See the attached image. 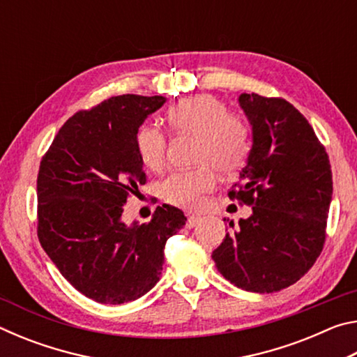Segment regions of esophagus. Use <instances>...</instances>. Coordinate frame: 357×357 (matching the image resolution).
<instances>
[{
    "label": "esophagus",
    "instance_id": "esophagus-1",
    "mask_svg": "<svg viewBox=\"0 0 357 357\" xmlns=\"http://www.w3.org/2000/svg\"><path fill=\"white\" fill-rule=\"evenodd\" d=\"M200 220H202V217H200V215H189V217H187L185 227H187V228H193V227H195L197 223L200 222Z\"/></svg>",
    "mask_w": 357,
    "mask_h": 357
}]
</instances>
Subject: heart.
I'll return each instance as SVG.
<instances>
[{"instance_id": "heart-1", "label": "heart", "mask_w": 357, "mask_h": 357, "mask_svg": "<svg viewBox=\"0 0 357 357\" xmlns=\"http://www.w3.org/2000/svg\"><path fill=\"white\" fill-rule=\"evenodd\" d=\"M170 128L178 134L197 135L195 160L192 170L173 173L162 185L168 203L184 209H197L204 195L214 189L217 171L231 174L239 170L249 154V128L236 114L227 113L219 99L208 94L179 100L167 113ZM135 144L144 167L160 172L167 162V137L162 129L144 124L137 132Z\"/></svg>"}]
</instances>
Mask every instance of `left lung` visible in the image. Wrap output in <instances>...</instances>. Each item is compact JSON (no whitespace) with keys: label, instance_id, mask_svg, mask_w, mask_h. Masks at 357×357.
<instances>
[{"label":"left lung","instance_id":"8db88e82","mask_svg":"<svg viewBox=\"0 0 357 357\" xmlns=\"http://www.w3.org/2000/svg\"><path fill=\"white\" fill-rule=\"evenodd\" d=\"M252 148L231 198L252 206L213 252L234 287L274 293L298 282L323 250L332 172L313 128L285 99L241 94Z\"/></svg>","mask_w":357,"mask_h":357}]
</instances>
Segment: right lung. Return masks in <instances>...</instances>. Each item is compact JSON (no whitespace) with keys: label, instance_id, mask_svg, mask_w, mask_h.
<instances>
[{"label":"right lung","instance_id":"1","mask_svg":"<svg viewBox=\"0 0 357 357\" xmlns=\"http://www.w3.org/2000/svg\"><path fill=\"white\" fill-rule=\"evenodd\" d=\"M164 96L126 94L66 121L42 157L38 236L72 287L100 304H124L160 279L167 239L185 225L172 204L148 223L123 220L124 203L146 183L135 137Z\"/></svg>","mask_w":357,"mask_h":357}]
</instances>
